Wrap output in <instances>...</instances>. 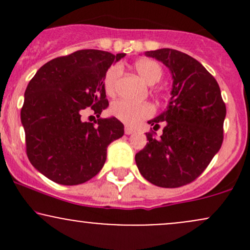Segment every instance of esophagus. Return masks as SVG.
I'll return each mask as SVG.
<instances>
[{"label":"esophagus","instance_id":"34e87169","mask_svg":"<svg viewBox=\"0 0 250 250\" xmlns=\"http://www.w3.org/2000/svg\"><path fill=\"white\" fill-rule=\"evenodd\" d=\"M134 131H135V130H134L133 128H130V127H128V125H125V135L133 134Z\"/></svg>","mask_w":250,"mask_h":250}]
</instances>
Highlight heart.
<instances>
[{"instance_id": "obj_1", "label": "heart", "mask_w": 250, "mask_h": 250, "mask_svg": "<svg viewBox=\"0 0 250 250\" xmlns=\"http://www.w3.org/2000/svg\"><path fill=\"white\" fill-rule=\"evenodd\" d=\"M134 68L143 81L149 85L155 84L162 79L163 71L161 65L153 60H140L135 63ZM121 71L122 69L120 65H114L105 73L104 88L109 95H114L116 93ZM110 111L117 120L125 125H133L146 117L150 116L154 113V109L148 103H134L127 100H119L111 104Z\"/></svg>"}]
</instances>
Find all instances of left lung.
<instances>
[{
	"mask_svg": "<svg viewBox=\"0 0 250 250\" xmlns=\"http://www.w3.org/2000/svg\"><path fill=\"white\" fill-rule=\"evenodd\" d=\"M168 68L173 79L167 109L149 120L160 137L147 135V146L135 155L137 168L157 187L177 188L203 173L223 141L226 104L216 80L199 61L179 50L146 51Z\"/></svg>",
	"mask_w": 250,
	"mask_h": 250,
	"instance_id": "8db88e82",
	"label": "left lung"
}]
</instances>
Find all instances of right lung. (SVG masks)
<instances>
[{"mask_svg":"<svg viewBox=\"0 0 250 250\" xmlns=\"http://www.w3.org/2000/svg\"><path fill=\"white\" fill-rule=\"evenodd\" d=\"M96 49L79 50L42 65L24 93L21 122L27 155L45 177L63 186L81 185L101 170L107 148L125 134L116 117L83 122L91 107L97 117L108 108L104 76L125 57Z\"/></svg>","mask_w":250,"mask_h":250,"instance_id":"obj_1","label":"right lung"}]
</instances>
